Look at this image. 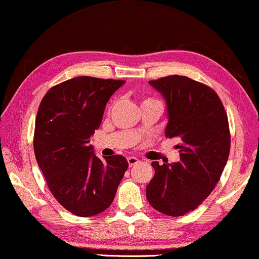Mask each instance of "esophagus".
Returning a JSON list of instances; mask_svg holds the SVG:
<instances>
[{
	"instance_id": "esophagus-1",
	"label": "esophagus",
	"mask_w": 259,
	"mask_h": 259,
	"mask_svg": "<svg viewBox=\"0 0 259 259\" xmlns=\"http://www.w3.org/2000/svg\"><path fill=\"white\" fill-rule=\"evenodd\" d=\"M126 160H128V163H129L130 167L137 165V163L139 162V160L137 158H135V157H129Z\"/></svg>"
}]
</instances>
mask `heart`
<instances>
[{
  "label": "heart",
  "instance_id": "heart-1",
  "mask_svg": "<svg viewBox=\"0 0 259 259\" xmlns=\"http://www.w3.org/2000/svg\"><path fill=\"white\" fill-rule=\"evenodd\" d=\"M144 104H159V105H161V102H160L159 100L153 99V98H145V99L143 100L142 105H144Z\"/></svg>",
  "mask_w": 259,
  "mask_h": 259
}]
</instances>
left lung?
<instances>
[{
    "label": "left lung",
    "instance_id": "obj_1",
    "mask_svg": "<svg viewBox=\"0 0 259 259\" xmlns=\"http://www.w3.org/2000/svg\"><path fill=\"white\" fill-rule=\"evenodd\" d=\"M167 102L166 137L179 142L180 161L152 162L154 176L146 198L155 210L170 217L194 211L219 182L231 150L228 117L210 86L187 76L150 80Z\"/></svg>",
    "mask_w": 259,
    "mask_h": 259
}]
</instances>
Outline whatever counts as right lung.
<instances>
[{
    "instance_id": "right-lung-1",
    "label": "right lung",
    "mask_w": 259,
    "mask_h": 259,
    "mask_svg": "<svg viewBox=\"0 0 259 259\" xmlns=\"http://www.w3.org/2000/svg\"><path fill=\"white\" fill-rule=\"evenodd\" d=\"M124 80L75 77L53 86L36 113L33 147L49 190L78 217L104 212L113 203L128 161L115 154L104 161L89 144L106 104Z\"/></svg>"
}]
</instances>
